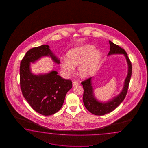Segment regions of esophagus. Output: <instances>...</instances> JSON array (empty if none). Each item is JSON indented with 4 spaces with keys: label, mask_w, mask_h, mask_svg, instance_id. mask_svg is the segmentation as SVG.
Listing matches in <instances>:
<instances>
[{
    "label": "esophagus",
    "mask_w": 148,
    "mask_h": 148,
    "mask_svg": "<svg viewBox=\"0 0 148 148\" xmlns=\"http://www.w3.org/2000/svg\"><path fill=\"white\" fill-rule=\"evenodd\" d=\"M79 85L78 82H73V87H75V86H78Z\"/></svg>",
    "instance_id": "1"
}]
</instances>
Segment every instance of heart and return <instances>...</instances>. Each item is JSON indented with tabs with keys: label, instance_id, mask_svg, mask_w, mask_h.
Wrapping results in <instances>:
<instances>
[{
	"label": "heart",
	"instance_id": "b5f03b06",
	"mask_svg": "<svg viewBox=\"0 0 148 148\" xmlns=\"http://www.w3.org/2000/svg\"><path fill=\"white\" fill-rule=\"evenodd\" d=\"M102 53L94 46L86 44L73 48L68 52L67 60L64 59L60 62L63 73L69 75L73 72V66H78L79 73L83 77L93 75L97 69Z\"/></svg>",
	"mask_w": 148,
	"mask_h": 148
}]
</instances>
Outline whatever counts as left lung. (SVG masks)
I'll return each mask as SVG.
<instances>
[{
	"label": "left lung",
	"instance_id": "8db88e82",
	"mask_svg": "<svg viewBox=\"0 0 148 148\" xmlns=\"http://www.w3.org/2000/svg\"><path fill=\"white\" fill-rule=\"evenodd\" d=\"M109 43L110 49L107 56L123 54L127 64V74L124 80L121 91L116 96L105 101H100L96 97L93 86V77L82 82V84L84 90L83 95L84 105L90 113L96 115H104L109 113L119 106L125 97L132 75V64L125 51L110 41H109Z\"/></svg>",
	"mask_w": 148,
	"mask_h": 148
}]
</instances>
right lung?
<instances>
[{"mask_svg": "<svg viewBox=\"0 0 148 148\" xmlns=\"http://www.w3.org/2000/svg\"><path fill=\"white\" fill-rule=\"evenodd\" d=\"M45 57H50L57 64L60 60L47 45H42L28 51L20 66V84L23 95L32 108L45 116L53 115L63 105L67 92L72 88V82L66 80L55 70L35 75L31 63H35Z\"/></svg>", "mask_w": 148, "mask_h": 148, "instance_id": "right-lung-1", "label": "right lung"}]
</instances>
